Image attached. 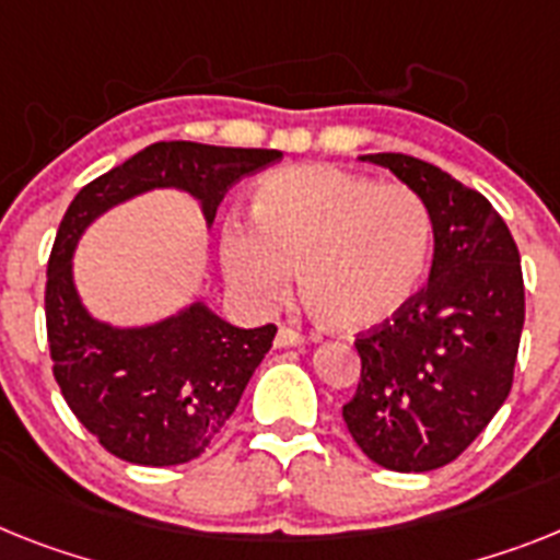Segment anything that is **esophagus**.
Masks as SVG:
<instances>
[{"instance_id": "esophagus-1", "label": "esophagus", "mask_w": 560, "mask_h": 560, "mask_svg": "<svg viewBox=\"0 0 560 560\" xmlns=\"http://www.w3.org/2000/svg\"><path fill=\"white\" fill-rule=\"evenodd\" d=\"M272 345L279 347V350H284V347H299V345H304V336L299 330L281 327V330L276 332V341H272Z\"/></svg>"}]
</instances>
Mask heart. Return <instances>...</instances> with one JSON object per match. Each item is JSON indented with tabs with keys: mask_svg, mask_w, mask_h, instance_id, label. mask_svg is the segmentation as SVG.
I'll return each mask as SVG.
<instances>
[{
	"mask_svg": "<svg viewBox=\"0 0 560 560\" xmlns=\"http://www.w3.org/2000/svg\"><path fill=\"white\" fill-rule=\"evenodd\" d=\"M253 222L222 228L230 288L276 307L302 270L307 304L332 330L359 332L393 318L424 281L432 247L427 201L332 164H290L253 190Z\"/></svg>",
	"mask_w": 560,
	"mask_h": 560,
	"instance_id": "heart-1",
	"label": "heart"
}]
</instances>
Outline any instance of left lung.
Returning a JSON list of instances; mask_svg holds the SVG:
<instances>
[{
  "mask_svg": "<svg viewBox=\"0 0 560 560\" xmlns=\"http://www.w3.org/2000/svg\"><path fill=\"white\" fill-rule=\"evenodd\" d=\"M427 201L432 267L427 288L396 316L355 338L361 382L345 424L384 469L450 464L501 410L524 330V276L510 228L478 190L430 162L368 153Z\"/></svg>",
  "mask_w": 560,
  "mask_h": 560,
  "instance_id": "1",
  "label": "left lung"
}]
</instances>
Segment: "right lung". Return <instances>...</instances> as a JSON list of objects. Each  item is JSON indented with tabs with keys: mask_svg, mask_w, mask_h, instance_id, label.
Segmentation results:
<instances>
[{
	"mask_svg": "<svg viewBox=\"0 0 560 560\" xmlns=\"http://www.w3.org/2000/svg\"><path fill=\"white\" fill-rule=\"evenodd\" d=\"M279 159L281 150L156 142L70 201L45 290L54 375L73 416L121 462L176 467L205 453L238 407L276 327L244 330L201 299L159 322H105L79 295V242L96 219L153 190L187 192L210 230L228 187Z\"/></svg>",
	"mask_w": 560,
	"mask_h": 560,
	"instance_id": "obj_1",
	"label": "right lung"
}]
</instances>
